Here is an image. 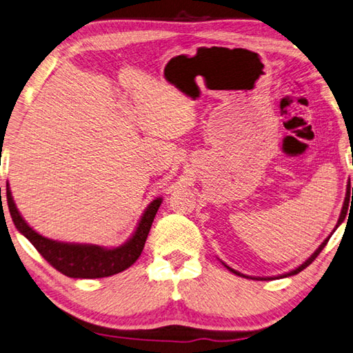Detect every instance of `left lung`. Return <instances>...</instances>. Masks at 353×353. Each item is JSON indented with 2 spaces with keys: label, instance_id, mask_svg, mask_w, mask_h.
Listing matches in <instances>:
<instances>
[{
  "label": "left lung",
  "instance_id": "left-lung-1",
  "mask_svg": "<svg viewBox=\"0 0 353 353\" xmlns=\"http://www.w3.org/2000/svg\"><path fill=\"white\" fill-rule=\"evenodd\" d=\"M347 186H350V183L347 185ZM353 191V190H352ZM346 214H347V206H343V210H341V214H340V219H338V223H336V226L335 228H338V225H341L343 223V220L344 219H346ZM329 239H330V236L326 239V240H324L323 241V243L319 246V250H316L312 255H310V257L305 261V263H303V265H300L299 268H295L294 269V271H291V272H288V274H283V275H280V277H277V279H283V277H289V275H295V274H299V272H301L303 271V269H306L310 263H312V261L316 259V257H319V254L324 250V246H326L327 245V241H329ZM226 266V265H225ZM228 269H230V271L231 272H234V274H236V275H240V277H246V275H243V274H240V272H237V271H234V269H231L230 266H226ZM246 279H250V277H246ZM271 279H275V277H266V279H255V280H271Z\"/></svg>",
  "mask_w": 353,
  "mask_h": 353
}]
</instances>
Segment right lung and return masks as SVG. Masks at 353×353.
<instances>
[{
	"label": "right lung",
	"mask_w": 353,
	"mask_h": 353,
	"mask_svg": "<svg viewBox=\"0 0 353 353\" xmlns=\"http://www.w3.org/2000/svg\"><path fill=\"white\" fill-rule=\"evenodd\" d=\"M1 191V190H0ZM7 205L13 223L17 230L37 248V251L50 263L57 271L67 275L70 279H102L110 275L119 274L125 271L134 261L139 259V255L147 241L150 228L153 225V220L159 206L162 203V199L157 197L148 205L143 216L137 225L133 237L127 240L125 243L117 248H101L96 245H78V243H62L47 237H43L37 231L26 223V220L21 217L15 202H13L12 192L7 185Z\"/></svg>",
	"instance_id": "obj_1"
}]
</instances>
